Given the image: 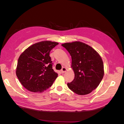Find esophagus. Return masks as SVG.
Segmentation results:
<instances>
[{
	"mask_svg": "<svg viewBox=\"0 0 124 124\" xmlns=\"http://www.w3.org/2000/svg\"><path fill=\"white\" fill-rule=\"evenodd\" d=\"M66 70H67V69L66 68H65V67H63V68L62 69V70H61V72L62 73H65L66 71Z\"/></svg>",
	"mask_w": 124,
	"mask_h": 124,
	"instance_id": "34e87169",
	"label": "esophagus"
}]
</instances>
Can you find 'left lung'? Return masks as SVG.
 I'll return each instance as SVG.
<instances>
[{"label":"left lung","mask_w":124,"mask_h":124,"mask_svg":"<svg viewBox=\"0 0 124 124\" xmlns=\"http://www.w3.org/2000/svg\"><path fill=\"white\" fill-rule=\"evenodd\" d=\"M72 58L71 67L74 80L67 83L77 94L85 95L98 87L104 76L102 60L99 54L88 45L80 41L62 44Z\"/></svg>","instance_id":"8db88e82"}]
</instances>
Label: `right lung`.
<instances>
[{"label":"right lung","mask_w":124,"mask_h":124,"mask_svg":"<svg viewBox=\"0 0 124 124\" xmlns=\"http://www.w3.org/2000/svg\"><path fill=\"white\" fill-rule=\"evenodd\" d=\"M58 44L50 41H41L26 48L20 56L16 74L28 91L41 93L53 84L58 74L52 68L50 52Z\"/></svg>","instance_id":"obj_1"}]
</instances>
